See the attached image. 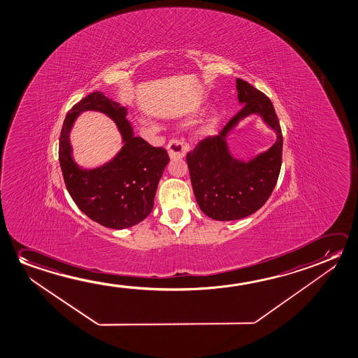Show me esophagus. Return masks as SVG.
<instances>
[{"instance_id": "34e87169", "label": "esophagus", "mask_w": 358, "mask_h": 358, "mask_svg": "<svg viewBox=\"0 0 358 358\" xmlns=\"http://www.w3.org/2000/svg\"><path fill=\"white\" fill-rule=\"evenodd\" d=\"M168 153L171 159H182V157L187 154L189 145L184 142L182 139L173 138L171 142L168 143Z\"/></svg>"}]
</instances>
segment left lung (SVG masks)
<instances>
[{"instance_id":"8db88e82","label":"left lung","mask_w":358,"mask_h":358,"mask_svg":"<svg viewBox=\"0 0 358 358\" xmlns=\"http://www.w3.org/2000/svg\"><path fill=\"white\" fill-rule=\"evenodd\" d=\"M243 108L222 128L219 136H206L187 154L194 195L205 215L219 222L238 220L265 204L278 182L282 163V131L273 102L246 80H236ZM259 113L278 134L267 152L248 164L234 160L224 136L238 120Z\"/></svg>"}]
</instances>
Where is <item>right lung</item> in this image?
Wrapping results in <instances>:
<instances>
[{"label":"right lung","mask_w":358,"mask_h":358,"mask_svg":"<svg viewBox=\"0 0 358 358\" xmlns=\"http://www.w3.org/2000/svg\"><path fill=\"white\" fill-rule=\"evenodd\" d=\"M98 110L110 116L119 127L125 145L108 165L92 171L73 163L69 131L76 115ZM127 109L101 92H93L71 108L63 122L58 158L64 184L74 203L93 222L110 229L134 227L147 217L169 155L164 148L152 147L125 118Z\"/></svg>","instance_id":"add662e5"}]
</instances>
